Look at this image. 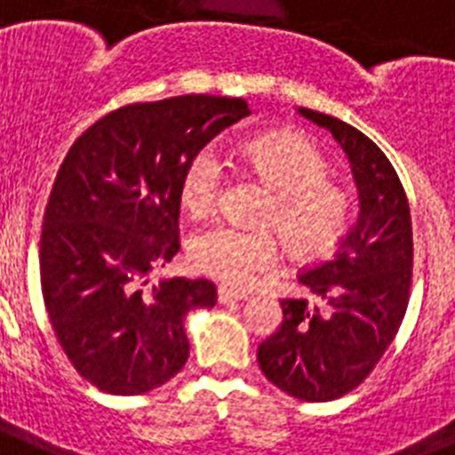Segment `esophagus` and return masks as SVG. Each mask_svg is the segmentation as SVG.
I'll list each match as a JSON object with an SVG mask.
<instances>
[{
  "label": "esophagus",
  "mask_w": 455,
  "mask_h": 455,
  "mask_svg": "<svg viewBox=\"0 0 455 455\" xmlns=\"http://www.w3.org/2000/svg\"><path fill=\"white\" fill-rule=\"evenodd\" d=\"M245 293H238L234 289H227V286H220V291H217V300L220 303H235V300H245Z\"/></svg>",
  "instance_id": "obj_1"
}]
</instances>
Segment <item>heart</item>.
<instances>
[{"label":"heart","mask_w":455,"mask_h":455,"mask_svg":"<svg viewBox=\"0 0 455 455\" xmlns=\"http://www.w3.org/2000/svg\"><path fill=\"white\" fill-rule=\"evenodd\" d=\"M247 162L273 198L259 224L245 228L217 221L189 238V259L196 270L243 289L259 273L280 261V238L296 259L316 261L333 254L349 234L354 201L345 185L331 180V164L305 136L266 133L245 148ZM227 187V164L212 145L198 148L180 175V204L192 215L215 210ZM274 231L270 232L269 228Z\"/></svg>","instance_id":"obj_1"}]
</instances>
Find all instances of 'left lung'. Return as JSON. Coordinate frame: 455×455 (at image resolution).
<instances>
[{"instance_id": "1", "label": "left lung", "mask_w": 455, "mask_h": 455, "mask_svg": "<svg viewBox=\"0 0 455 455\" xmlns=\"http://www.w3.org/2000/svg\"><path fill=\"white\" fill-rule=\"evenodd\" d=\"M326 127L351 162L361 215L333 259L299 273L307 299H282V326L259 345L263 375L307 403L342 398L363 384L407 312L414 240L407 194L387 155L338 117L300 108Z\"/></svg>"}]
</instances>
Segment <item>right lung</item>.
<instances>
[{
    "label": "right lung",
    "instance_id": "1",
    "mask_svg": "<svg viewBox=\"0 0 455 455\" xmlns=\"http://www.w3.org/2000/svg\"><path fill=\"white\" fill-rule=\"evenodd\" d=\"M245 116L235 97L139 101L99 117L64 156L44 215L41 291L57 342L99 391L139 395L187 363L185 316L217 303L215 284L145 277L180 250L187 159Z\"/></svg>",
    "mask_w": 455,
    "mask_h": 455
}]
</instances>
